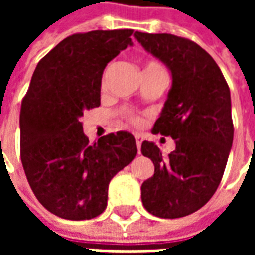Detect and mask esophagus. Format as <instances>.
<instances>
[{
    "label": "esophagus",
    "mask_w": 255,
    "mask_h": 255,
    "mask_svg": "<svg viewBox=\"0 0 255 255\" xmlns=\"http://www.w3.org/2000/svg\"><path fill=\"white\" fill-rule=\"evenodd\" d=\"M135 139H136V146H138V150L140 149V144H142V142H143V136L142 135H139V133H136L135 135Z\"/></svg>",
    "instance_id": "1"
}]
</instances>
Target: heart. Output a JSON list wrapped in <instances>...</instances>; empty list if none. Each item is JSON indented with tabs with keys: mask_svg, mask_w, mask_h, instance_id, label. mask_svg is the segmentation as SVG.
<instances>
[{
	"mask_svg": "<svg viewBox=\"0 0 255 255\" xmlns=\"http://www.w3.org/2000/svg\"><path fill=\"white\" fill-rule=\"evenodd\" d=\"M160 69H162V68H161L158 64L154 63V61H149V63H146V65H144L143 72L160 71ZM127 117L129 119V122L132 123V124H140V122H142V119H140V117L136 116V115H133V113H131V112H127Z\"/></svg>",
	"mask_w": 255,
	"mask_h": 255,
	"instance_id": "b5f03b06",
	"label": "heart"
}]
</instances>
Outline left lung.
I'll return each mask as SVG.
<instances>
[{
	"label": "left lung",
	"mask_w": 255,
	"mask_h": 255,
	"mask_svg": "<svg viewBox=\"0 0 255 255\" xmlns=\"http://www.w3.org/2000/svg\"><path fill=\"white\" fill-rule=\"evenodd\" d=\"M135 38L172 73L153 133L176 143L168 157L153 142L142 143V154L154 164V175L140 188L142 202L157 217L179 219L202 208L224 175L234 140L230 87L212 56L195 42L139 31Z\"/></svg>",
	"instance_id": "1"
}]
</instances>
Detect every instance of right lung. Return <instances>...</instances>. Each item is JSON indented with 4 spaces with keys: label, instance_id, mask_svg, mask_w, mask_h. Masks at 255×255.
<instances>
[{
    "label": "right lung",
    "instance_id": "obj_1",
    "mask_svg": "<svg viewBox=\"0 0 255 255\" xmlns=\"http://www.w3.org/2000/svg\"><path fill=\"white\" fill-rule=\"evenodd\" d=\"M133 30L68 36L36 65L20 111V157L36 199L67 220H90L106 208L112 177L138 153L132 133L90 143L79 119L101 105L108 63L132 45Z\"/></svg>",
    "mask_w": 255,
    "mask_h": 255
}]
</instances>
